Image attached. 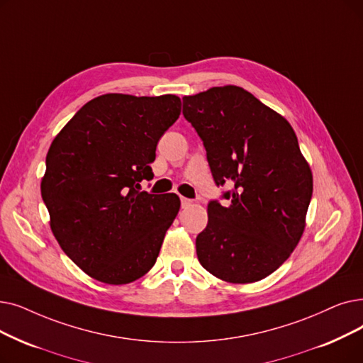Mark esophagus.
Here are the masks:
<instances>
[{
	"label": "esophagus",
	"instance_id": "34e87169",
	"mask_svg": "<svg viewBox=\"0 0 363 363\" xmlns=\"http://www.w3.org/2000/svg\"><path fill=\"white\" fill-rule=\"evenodd\" d=\"M181 204H182V208H188V206H191V204H193V200L186 199V197H181Z\"/></svg>",
	"mask_w": 363,
	"mask_h": 363
}]
</instances>
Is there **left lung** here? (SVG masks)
<instances>
[{"instance_id":"8db88e82","label":"left lung","mask_w":363,"mask_h":363,"mask_svg":"<svg viewBox=\"0 0 363 363\" xmlns=\"http://www.w3.org/2000/svg\"><path fill=\"white\" fill-rule=\"evenodd\" d=\"M182 114L206 150L216 186L196 239L203 269L230 283L258 281L285 262L304 231L311 170L291 124L238 86L182 98Z\"/></svg>"}]
</instances>
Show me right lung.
Returning a JSON list of instances; mask_svg holds the SVG:
<instances>
[{"label": "right lung", "instance_id": "right-lung-1", "mask_svg": "<svg viewBox=\"0 0 363 363\" xmlns=\"http://www.w3.org/2000/svg\"><path fill=\"white\" fill-rule=\"evenodd\" d=\"M181 114L175 94H102L78 109L45 157L41 196L65 254L90 277L125 285L147 274L181 201L140 191L159 139Z\"/></svg>", "mask_w": 363, "mask_h": 363}]
</instances>
